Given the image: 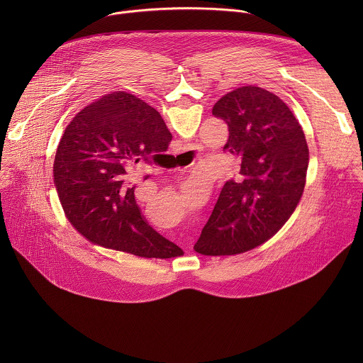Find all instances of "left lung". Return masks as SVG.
Returning <instances> with one entry per match:
<instances>
[{
    "mask_svg": "<svg viewBox=\"0 0 363 363\" xmlns=\"http://www.w3.org/2000/svg\"><path fill=\"white\" fill-rule=\"evenodd\" d=\"M213 115L228 125L224 149L241 165L223 186L194 250L234 255L266 242L290 218L303 195L308 147L289 106L263 87L234 89L216 103Z\"/></svg>",
    "mask_w": 363,
    "mask_h": 363,
    "instance_id": "left-lung-1",
    "label": "left lung"
}]
</instances>
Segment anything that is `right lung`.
<instances>
[{
	"instance_id": "right-lung-1",
	"label": "right lung",
	"mask_w": 363,
	"mask_h": 363,
	"mask_svg": "<svg viewBox=\"0 0 363 363\" xmlns=\"http://www.w3.org/2000/svg\"><path fill=\"white\" fill-rule=\"evenodd\" d=\"M158 111L126 91L101 96L67 125L56 152L55 186L70 224L90 242L145 258L182 250L155 231L128 185V171L168 149Z\"/></svg>"
}]
</instances>
